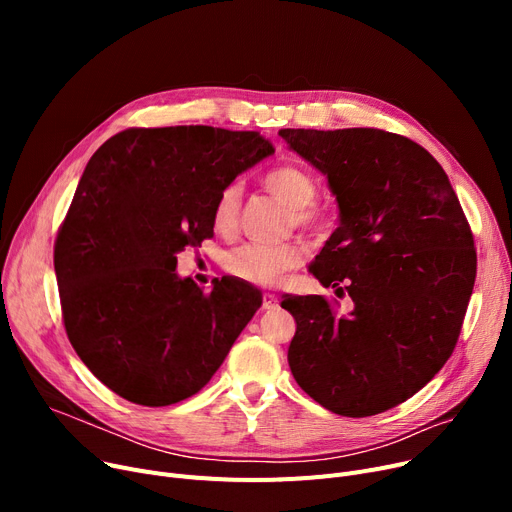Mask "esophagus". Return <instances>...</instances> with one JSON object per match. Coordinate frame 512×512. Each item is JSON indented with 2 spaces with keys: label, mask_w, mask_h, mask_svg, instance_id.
Here are the masks:
<instances>
[{
  "label": "esophagus",
  "mask_w": 512,
  "mask_h": 512,
  "mask_svg": "<svg viewBox=\"0 0 512 512\" xmlns=\"http://www.w3.org/2000/svg\"><path fill=\"white\" fill-rule=\"evenodd\" d=\"M278 294L274 292H265L263 294V309H276L278 307Z\"/></svg>",
  "instance_id": "obj_1"
}]
</instances>
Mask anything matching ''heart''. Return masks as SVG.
<instances>
[{
	"label": "heart",
	"instance_id": "obj_1",
	"mask_svg": "<svg viewBox=\"0 0 512 512\" xmlns=\"http://www.w3.org/2000/svg\"><path fill=\"white\" fill-rule=\"evenodd\" d=\"M265 188L292 211V224L305 230H326L330 224V213L326 207L315 203L317 197V182L315 178L301 166L286 164L263 180ZM240 203H242V186L238 182L226 184L213 201L211 222L215 232L224 236L234 234L240 218ZM309 251L305 242L290 240L282 245H240L232 249L224 257V270L249 284L259 286H274L282 282V278L305 263Z\"/></svg>",
	"mask_w": 512,
	"mask_h": 512
}]
</instances>
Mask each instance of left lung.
<instances>
[{"instance_id": "1", "label": "left lung", "mask_w": 512, "mask_h": 512, "mask_svg": "<svg viewBox=\"0 0 512 512\" xmlns=\"http://www.w3.org/2000/svg\"><path fill=\"white\" fill-rule=\"evenodd\" d=\"M280 137L328 176L340 226L311 272L355 307L286 297L297 321L288 365L321 407L384 413L419 392L459 340L477 274L471 226L438 161L380 128H284Z\"/></svg>"}]
</instances>
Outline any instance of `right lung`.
<instances>
[{
    "instance_id": "1",
    "label": "right lung",
    "mask_w": 512,
    "mask_h": 512,
    "mask_svg": "<svg viewBox=\"0 0 512 512\" xmlns=\"http://www.w3.org/2000/svg\"><path fill=\"white\" fill-rule=\"evenodd\" d=\"M253 130L126 128L89 159L58 230L56 265L70 344L95 378L143 407L197 394L261 307L232 278L203 292L176 253L213 236V201L272 155Z\"/></svg>"
}]
</instances>
